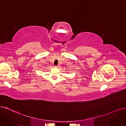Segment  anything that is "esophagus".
Returning a JSON list of instances; mask_svg holds the SVG:
<instances>
[{
  "label": "esophagus",
  "mask_w": 126,
  "mask_h": 126,
  "mask_svg": "<svg viewBox=\"0 0 126 126\" xmlns=\"http://www.w3.org/2000/svg\"><path fill=\"white\" fill-rule=\"evenodd\" d=\"M59 67L58 66H55V67Z\"/></svg>",
  "instance_id": "34e87169"
}]
</instances>
